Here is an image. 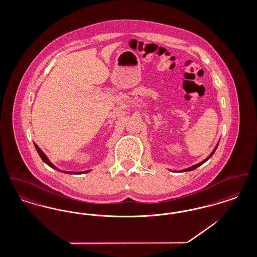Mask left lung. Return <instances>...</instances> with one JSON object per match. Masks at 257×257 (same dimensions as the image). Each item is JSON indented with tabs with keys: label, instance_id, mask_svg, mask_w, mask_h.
I'll return each mask as SVG.
<instances>
[{
	"label": "left lung",
	"instance_id": "left-lung-1",
	"mask_svg": "<svg viewBox=\"0 0 257 257\" xmlns=\"http://www.w3.org/2000/svg\"><path fill=\"white\" fill-rule=\"evenodd\" d=\"M218 146H219V144H218V145H217V146H216V147H215V148H214V150H213V151H212V153H211V154H210V155H209V156H208V157H207V158H206V159L203 160V161H202V162H200V163H198V164H196V165H195V166H193V167H190V168H188V169H185V170H182V171H179V172H183V171H194V170H196V168H198V167H199V166H200V165H202V164H204V163H205V162H206V161H207V160L210 159V158H211V157H212V155H213V154H214V152H215V151H216V149H217V147H218Z\"/></svg>",
	"mask_w": 257,
	"mask_h": 257
}]
</instances>
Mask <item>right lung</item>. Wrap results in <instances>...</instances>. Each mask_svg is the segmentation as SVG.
Returning a JSON list of instances; mask_svg holds the SVG:
<instances>
[{
    "label": "right lung",
    "mask_w": 257,
    "mask_h": 257,
    "mask_svg": "<svg viewBox=\"0 0 257 257\" xmlns=\"http://www.w3.org/2000/svg\"><path fill=\"white\" fill-rule=\"evenodd\" d=\"M35 145V147H36V149H37V153L39 154V156H40V158L42 159V161L45 163V164H47L49 167L51 168H53V169H55V170H57V171H61V172H64V173H70V174H81V173H86V172H89L90 171H61V170H59L57 167H55L51 162H50L49 159H48V157L44 154V152L39 148V147H37L36 144H34Z\"/></svg>",
    "instance_id": "1"
}]
</instances>
